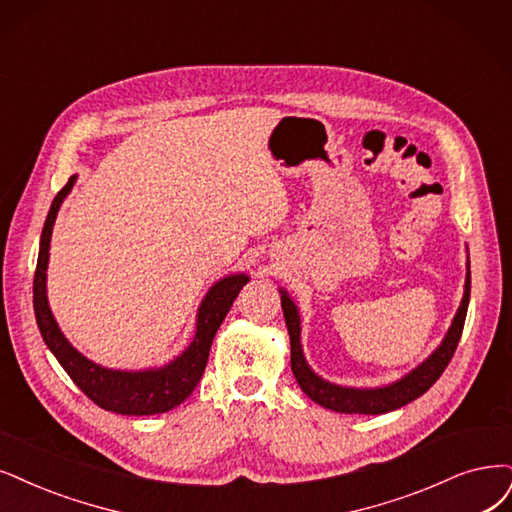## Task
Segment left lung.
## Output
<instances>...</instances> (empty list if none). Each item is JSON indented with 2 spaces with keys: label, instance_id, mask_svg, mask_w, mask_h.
<instances>
[{
  "label": "left lung",
  "instance_id": "8db88e82",
  "mask_svg": "<svg viewBox=\"0 0 512 512\" xmlns=\"http://www.w3.org/2000/svg\"><path fill=\"white\" fill-rule=\"evenodd\" d=\"M466 285H464V297L462 304L453 316V323L441 342V346L434 350L426 361L415 367L411 373L401 377L399 382L382 388H346L331 384L323 377H318L304 358V350H301V318L297 312V306L285 289H280L282 297V314H285V323L291 337V369L299 388L304 390L310 399L318 405H323L337 413H365V415H377L399 409L411 401L422 396L434 382L443 375L445 367L449 365L453 352L458 348V342L462 337L464 320L468 312L470 301V261H466Z\"/></svg>",
  "mask_w": 512,
  "mask_h": 512
}]
</instances>
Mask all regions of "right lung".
Listing matches in <instances>:
<instances>
[{
  "instance_id": "1",
  "label": "right lung",
  "mask_w": 512,
  "mask_h": 512,
  "mask_svg": "<svg viewBox=\"0 0 512 512\" xmlns=\"http://www.w3.org/2000/svg\"><path fill=\"white\" fill-rule=\"evenodd\" d=\"M73 183L75 175L69 177L67 185L54 196L42 230L40 255H37V268L33 278V310L37 327H40L46 346L56 356V361L61 363V367L67 371L73 384L101 409L122 415H154L170 411L173 407L181 405L198 386L200 377L206 369L213 337L221 327L227 312H230L240 289L249 282V276L232 274L215 282L198 308L196 335L192 339V344L168 365L145 371H116L88 361V358L75 350L67 342V337L61 333L50 312L46 297V270L50 257L48 251L52 227L56 221V213H59L63 200L71 192Z\"/></svg>"
}]
</instances>
